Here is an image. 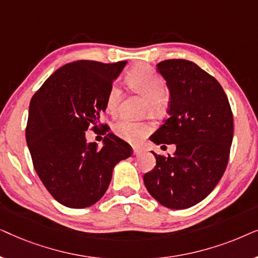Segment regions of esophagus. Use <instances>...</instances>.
I'll return each instance as SVG.
<instances>
[{"instance_id":"1","label":"esophagus","mask_w":258,"mask_h":258,"mask_svg":"<svg viewBox=\"0 0 258 258\" xmlns=\"http://www.w3.org/2000/svg\"><path fill=\"white\" fill-rule=\"evenodd\" d=\"M141 151H142V150H141L140 148H136V147L133 148V153H134V155H139V154H141Z\"/></svg>"}]
</instances>
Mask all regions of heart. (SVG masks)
Wrapping results in <instances>:
<instances>
[{
    "mask_svg": "<svg viewBox=\"0 0 258 258\" xmlns=\"http://www.w3.org/2000/svg\"><path fill=\"white\" fill-rule=\"evenodd\" d=\"M126 82L134 90L147 97L146 111L158 114L167 104V89L162 77L149 66L140 64L134 67L126 74ZM122 100V90L118 84H112L107 95V109L110 112L118 110ZM114 133L119 139L128 142H137L148 133V125L129 118H122L114 124Z\"/></svg>",
    "mask_w": 258,
    "mask_h": 258,
    "instance_id": "b5f03b06",
    "label": "heart"
}]
</instances>
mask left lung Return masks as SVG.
<instances>
[{"mask_svg": "<svg viewBox=\"0 0 258 258\" xmlns=\"http://www.w3.org/2000/svg\"><path fill=\"white\" fill-rule=\"evenodd\" d=\"M157 70L170 91L169 117L150 140L157 146L174 143L176 151L172 156L153 153L156 165L143 181L162 206L186 209L206 199L223 176L234 118L223 88L196 63L165 59Z\"/></svg>", "mask_w": 258, "mask_h": 258, "instance_id": "obj_1", "label": "left lung"}]
</instances>
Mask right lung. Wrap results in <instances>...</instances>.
<instances>
[{
  "label": "right lung",
  "mask_w": 258,
  "mask_h": 258,
  "mask_svg": "<svg viewBox=\"0 0 258 258\" xmlns=\"http://www.w3.org/2000/svg\"><path fill=\"white\" fill-rule=\"evenodd\" d=\"M126 61L72 62L56 70L31 98L26 140L38 177L58 203L83 209L101 200L119 161L133 148L100 123L107 95ZM104 128V147L85 132Z\"/></svg>",
  "instance_id": "right-lung-1"
}]
</instances>
